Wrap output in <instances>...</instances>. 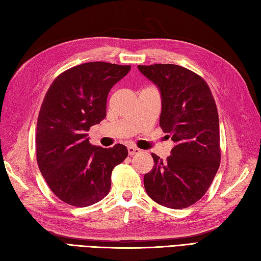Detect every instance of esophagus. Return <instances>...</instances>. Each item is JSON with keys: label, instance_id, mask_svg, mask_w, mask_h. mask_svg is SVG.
<instances>
[{"label": "esophagus", "instance_id": "34e87169", "mask_svg": "<svg viewBox=\"0 0 261 261\" xmlns=\"http://www.w3.org/2000/svg\"><path fill=\"white\" fill-rule=\"evenodd\" d=\"M127 150H128L129 155H135V154H138V153L142 152L140 148L136 147V146H128V147H127Z\"/></svg>", "mask_w": 261, "mask_h": 261}]
</instances>
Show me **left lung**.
Returning <instances> with one entry per match:
<instances>
[{"label":"left lung","instance_id":"left-lung-1","mask_svg":"<svg viewBox=\"0 0 261 261\" xmlns=\"http://www.w3.org/2000/svg\"><path fill=\"white\" fill-rule=\"evenodd\" d=\"M138 70L160 89V127L175 144L164 161L152 153L154 167L144 175L145 190L158 204L186 208L203 197L220 167L215 100L205 80L186 67L154 64Z\"/></svg>","mask_w":261,"mask_h":261}]
</instances>
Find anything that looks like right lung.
Masks as SVG:
<instances>
[{"label":"right lung","mask_w":261,"mask_h":261,"mask_svg":"<svg viewBox=\"0 0 261 261\" xmlns=\"http://www.w3.org/2000/svg\"><path fill=\"white\" fill-rule=\"evenodd\" d=\"M129 70V65L84 63L61 73L46 92L37 120V163L64 203L87 207L105 198L114 168L128 155L123 144H90L87 132L105 118L110 89Z\"/></svg>","instance_id":"obj_1"}]
</instances>
